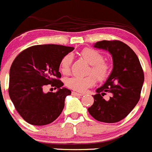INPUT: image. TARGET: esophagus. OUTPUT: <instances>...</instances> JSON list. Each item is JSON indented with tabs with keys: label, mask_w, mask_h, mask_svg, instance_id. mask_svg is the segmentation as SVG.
I'll return each instance as SVG.
<instances>
[{
	"label": "esophagus",
	"mask_w": 152,
	"mask_h": 152,
	"mask_svg": "<svg viewBox=\"0 0 152 152\" xmlns=\"http://www.w3.org/2000/svg\"><path fill=\"white\" fill-rule=\"evenodd\" d=\"M72 95H74V96H82L83 95V94L77 93V92H76V91H72Z\"/></svg>",
	"instance_id": "34e87169"
}]
</instances>
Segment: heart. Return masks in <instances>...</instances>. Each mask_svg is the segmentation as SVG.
Returning a JSON list of instances; mask_svg holds the SVG:
<instances>
[{
    "instance_id": "heart-1",
    "label": "heart",
    "mask_w": 152,
    "mask_h": 152,
    "mask_svg": "<svg viewBox=\"0 0 152 152\" xmlns=\"http://www.w3.org/2000/svg\"><path fill=\"white\" fill-rule=\"evenodd\" d=\"M81 57L91 65L89 72L91 73L97 81H103L108 77L110 72V65L105 60L98 51L91 48H86L81 52ZM72 57L67 55L63 58L60 64V70L64 75H68L71 69ZM66 86L77 91H84L95 83V79L92 75L85 77L73 76L67 78L65 81Z\"/></svg>"
}]
</instances>
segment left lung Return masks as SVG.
Wrapping results in <instances>:
<instances>
[{
  "mask_svg": "<svg viewBox=\"0 0 152 152\" xmlns=\"http://www.w3.org/2000/svg\"><path fill=\"white\" fill-rule=\"evenodd\" d=\"M94 48L108 51L112 55L113 69L102 86L92 95L94 103L88 113L97 121L117 123L130 113L140 97L144 74L136 54L128 45L120 40H102ZM109 93V99L103 96Z\"/></svg>",
  "mask_w": 152,
  "mask_h": 152,
  "instance_id": "8db88e82",
  "label": "left lung"
}]
</instances>
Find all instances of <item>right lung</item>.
<instances>
[{"instance_id":"obj_1","label":"right lung","mask_w":152,"mask_h":152,"mask_svg":"<svg viewBox=\"0 0 152 152\" xmlns=\"http://www.w3.org/2000/svg\"><path fill=\"white\" fill-rule=\"evenodd\" d=\"M73 50L74 47L61 45H37L23 50L13 61L9 94L19 115L29 124L47 125L62 112L71 91L62 87L60 64ZM49 84L58 91L45 93L43 88Z\"/></svg>"}]
</instances>
